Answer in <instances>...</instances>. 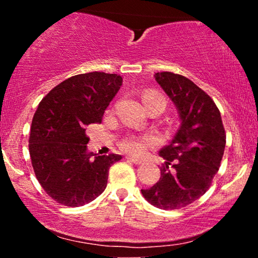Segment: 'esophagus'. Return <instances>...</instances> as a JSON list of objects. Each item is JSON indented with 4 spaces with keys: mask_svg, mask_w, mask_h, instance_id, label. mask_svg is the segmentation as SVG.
<instances>
[{
    "mask_svg": "<svg viewBox=\"0 0 258 258\" xmlns=\"http://www.w3.org/2000/svg\"><path fill=\"white\" fill-rule=\"evenodd\" d=\"M127 160H128V161H131V162H133V164H136V165H141L142 162V160L141 159H136V158H131V156H127L126 158Z\"/></svg>",
    "mask_w": 258,
    "mask_h": 258,
    "instance_id": "34e87169",
    "label": "esophagus"
}]
</instances>
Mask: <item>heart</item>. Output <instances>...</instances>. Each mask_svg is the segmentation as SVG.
<instances>
[{
	"instance_id": "heart-1",
	"label": "heart",
	"mask_w": 258,
	"mask_h": 258,
	"mask_svg": "<svg viewBox=\"0 0 258 258\" xmlns=\"http://www.w3.org/2000/svg\"><path fill=\"white\" fill-rule=\"evenodd\" d=\"M164 98L161 94H159L158 92H146L143 96V103L144 105H148L149 103H152L153 100ZM149 138H142V137H137V136H130V137H126L121 142V148L125 150L126 153L132 154V155H141L142 153H144L146 148L148 144L150 143Z\"/></svg>"
}]
</instances>
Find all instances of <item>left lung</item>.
Segmentation results:
<instances>
[{
    "label": "left lung",
    "instance_id": "obj_1",
    "mask_svg": "<svg viewBox=\"0 0 258 258\" xmlns=\"http://www.w3.org/2000/svg\"><path fill=\"white\" fill-rule=\"evenodd\" d=\"M173 102L180 120L170 144L160 149L165 159L160 179L142 189L152 205L176 210L199 199L211 185L226 147L221 112L209 94L193 81L173 73L154 75Z\"/></svg>",
    "mask_w": 258,
    "mask_h": 258
}]
</instances>
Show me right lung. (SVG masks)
<instances>
[{"label":"right lung","mask_w":258,"mask_h":258,"mask_svg":"<svg viewBox=\"0 0 258 258\" xmlns=\"http://www.w3.org/2000/svg\"><path fill=\"white\" fill-rule=\"evenodd\" d=\"M121 85L117 74L75 75L55 86L37 106L29 139L32 167L44 191L61 205L79 207L99 197L109 168L122 159L90 154L85 135L86 126L102 122Z\"/></svg>","instance_id":"add662e5"}]
</instances>
